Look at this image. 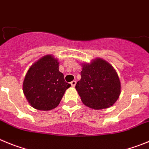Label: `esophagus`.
I'll return each mask as SVG.
<instances>
[{
	"mask_svg": "<svg viewBox=\"0 0 149 149\" xmlns=\"http://www.w3.org/2000/svg\"><path fill=\"white\" fill-rule=\"evenodd\" d=\"M70 84H71L72 87H75V86H76V81H71V83H70Z\"/></svg>",
	"mask_w": 149,
	"mask_h": 149,
	"instance_id": "1",
	"label": "esophagus"
}]
</instances>
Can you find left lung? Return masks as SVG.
<instances>
[{
    "label": "left lung",
    "mask_w": 149,
    "mask_h": 149,
    "mask_svg": "<svg viewBox=\"0 0 149 149\" xmlns=\"http://www.w3.org/2000/svg\"><path fill=\"white\" fill-rule=\"evenodd\" d=\"M81 66V78L76 89L83 104L95 110L112 106L121 93L120 78L113 66L100 58Z\"/></svg>",
    "instance_id": "8db88e82"
}]
</instances>
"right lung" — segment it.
I'll use <instances>...</instances> for the list:
<instances>
[{
  "label": "right lung",
  "instance_id": "1",
  "mask_svg": "<svg viewBox=\"0 0 149 149\" xmlns=\"http://www.w3.org/2000/svg\"><path fill=\"white\" fill-rule=\"evenodd\" d=\"M58 67V59L47 55L29 68L23 82V91L33 108L41 111L53 109L71 86L65 81Z\"/></svg>",
  "mask_w": 149,
  "mask_h": 149
}]
</instances>
